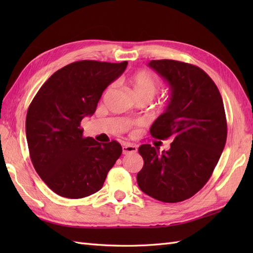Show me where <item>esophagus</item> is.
I'll return each mask as SVG.
<instances>
[{"label": "esophagus", "mask_w": 253, "mask_h": 253, "mask_svg": "<svg viewBox=\"0 0 253 253\" xmlns=\"http://www.w3.org/2000/svg\"><path fill=\"white\" fill-rule=\"evenodd\" d=\"M122 149H123V154L137 152V147L133 146V144H124Z\"/></svg>", "instance_id": "esophagus-1"}]
</instances>
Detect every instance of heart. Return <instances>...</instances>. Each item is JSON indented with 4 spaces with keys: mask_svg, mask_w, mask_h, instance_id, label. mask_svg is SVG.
Returning <instances> with one entry per match:
<instances>
[{
    "mask_svg": "<svg viewBox=\"0 0 253 253\" xmlns=\"http://www.w3.org/2000/svg\"><path fill=\"white\" fill-rule=\"evenodd\" d=\"M126 82L130 85L133 94L138 100H152L160 89L158 77L147 71H139L131 74L127 77ZM112 87L113 85L109 87V90H111Z\"/></svg>",
    "mask_w": 253,
    "mask_h": 253,
    "instance_id": "b5f03b06",
    "label": "heart"
}]
</instances>
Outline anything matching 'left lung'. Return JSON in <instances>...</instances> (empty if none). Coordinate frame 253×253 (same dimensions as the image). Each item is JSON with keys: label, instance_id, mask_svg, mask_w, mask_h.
Instances as JSON below:
<instances>
[{"label": "left lung", "instance_id": "left-lung-1", "mask_svg": "<svg viewBox=\"0 0 253 253\" xmlns=\"http://www.w3.org/2000/svg\"><path fill=\"white\" fill-rule=\"evenodd\" d=\"M148 65L168 82L169 104L150 128L151 136L170 138L169 151L151 144L139 147L143 168L140 189L159 201L175 203L191 198L207 184L224 150L227 123L221 93L198 66L174 60Z\"/></svg>", "mask_w": 253, "mask_h": 253}]
</instances>
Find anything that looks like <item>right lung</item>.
<instances>
[{"mask_svg": "<svg viewBox=\"0 0 253 253\" xmlns=\"http://www.w3.org/2000/svg\"><path fill=\"white\" fill-rule=\"evenodd\" d=\"M127 64H68L46 80L30 103L26 137L31 162L58 196L80 199L99 191L121 157L120 143L84 138L80 123L93 115L103 91L125 72Z\"/></svg>", "mask_w": 253, "mask_h": 253, "instance_id": "right-lung-1", "label": "right lung"}]
</instances>
